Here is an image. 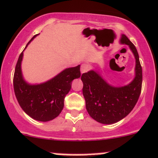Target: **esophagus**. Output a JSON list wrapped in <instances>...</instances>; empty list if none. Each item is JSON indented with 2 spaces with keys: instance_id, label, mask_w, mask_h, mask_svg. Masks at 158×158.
Returning a JSON list of instances; mask_svg holds the SVG:
<instances>
[{
  "instance_id": "obj_1",
  "label": "esophagus",
  "mask_w": 158,
  "mask_h": 158,
  "mask_svg": "<svg viewBox=\"0 0 158 158\" xmlns=\"http://www.w3.org/2000/svg\"><path fill=\"white\" fill-rule=\"evenodd\" d=\"M89 69H90V66L88 64H86V63H84V64H82V65H81V74L85 73V72H88V71L89 70Z\"/></svg>"
}]
</instances>
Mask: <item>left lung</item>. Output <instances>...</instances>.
Listing matches in <instances>:
<instances>
[{
    "mask_svg": "<svg viewBox=\"0 0 158 158\" xmlns=\"http://www.w3.org/2000/svg\"><path fill=\"white\" fill-rule=\"evenodd\" d=\"M120 42L129 46L136 60L135 77L130 84L118 87L111 86L94 70L81 76L86 110L95 121L107 125L116 123L127 116L141 93L143 72L136 47L125 35H122Z\"/></svg>",
    "mask_w": 158,
    "mask_h": 158,
    "instance_id": "left-lung-1",
    "label": "left lung"
}]
</instances>
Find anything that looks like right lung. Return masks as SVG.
<instances>
[{
  "instance_id": "right-lung-1",
  "label": "right lung",
  "mask_w": 158,
  "mask_h": 158,
  "mask_svg": "<svg viewBox=\"0 0 158 158\" xmlns=\"http://www.w3.org/2000/svg\"><path fill=\"white\" fill-rule=\"evenodd\" d=\"M37 35H35L30 42ZM23 51L18 60L13 77L15 97L23 110L33 119L40 122L51 121L57 117L63 109L64 98L70 91L72 81L81 77V65L65 69L52 79L42 84H29L22 76L21 65Z\"/></svg>"
}]
</instances>
